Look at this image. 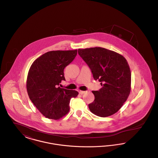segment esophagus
I'll list each match as a JSON object with an SVG mask.
<instances>
[{
	"label": "esophagus",
	"instance_id": "obj_1",
	"mask_svg": "<svg viewBox=\"0 0 158 158\" xmlns=\"http://www.w3.org/2000/svg\"><path fill=\"white\" fill-rule=\"evenodd\" d=\"M85 92H86V91H83V90H79V93L80 94H81V95L85 94Z\"/></svg>",
	"mask_w": 158,
	"mask_h": 158
}]
</instances>
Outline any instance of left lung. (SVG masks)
<instances>
[{"instance_id":"1","label":"left lung","mask_w":158,"mask_h":158,"mask_svg":"<svg viewBox=\"0 0 158 158\" xmlns=\"http://www.w3.org/2000/svg\"><path fill=\"white\" fill-rule=\"evenodd\" d=\"M78 54L102 86L92 91L95 96L89 108L101 117L117 113L127 101L131 90V71L127 61L119 53L102 47L78 49Z\"/></svg>"}]
</instances>
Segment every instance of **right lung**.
Listing matches in <instances>:
<instances>
[{"label":"right lung","instance_id":"obj_1","mask_svg":"<svg viewBox=\"0 0 158 158\" xmlns=\"http://www.w3.org/2000/svg\"><path fill=\"white\" fill-rule=\"evenodd\" d=\"M77 50H57L44 53L31 66L27 79L29 98L46 118L59 120L69 111V102L78 92L61 88L65 81L64 69L77 55Z\"/></svg>","mask_w":158,"mask_h":158}]
</instances>
